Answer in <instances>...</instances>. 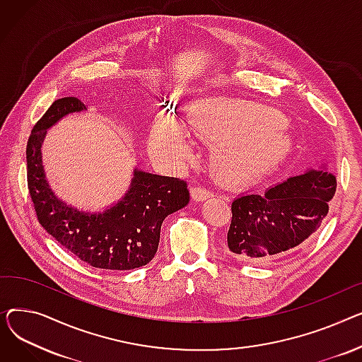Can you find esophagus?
Masks as SVG:
<instances>
[{
	"label": "esophagus",
	"instance_id": "34e87169",
	"mask_svg": "<svg viewBox=\"0 0 362 362\" xmlns=\"http://www.w3.org/2000/svg\"><path fill=\"white\" fill-rule=\"evenodd\" d=\"M189 193H191V197H193V200H196V202H204L214 196L211 194V191H209L203 187H193L189 189Z\"/></svg>",
	"mask_w": 362,
	"mask_h": 362
}]
</instances>
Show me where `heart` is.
<instances>
[{
    "label": "heart",
    "instance_id": "1",
    "mask_svg": "<svg viewBox=\"0 0 362 362\" xmlns=\"http://www.w3.org/2000/svg\"><path fill=\"white\" fill-rule=\"evenodd\" d=\"M285 117L270 106L210 96L185 108V125L210 144V165L228 181H248L270 173L291 152ZM151 153L166 162L189 158L180 125L166 115L155 118L148 137Z\"/></svg>",
    "mask_w": 362,
    "mask_h": 362
}]
</instances>
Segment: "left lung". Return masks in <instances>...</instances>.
Here are the masks:
<instances>
[{
    "instance_id": "left-lung-1",
    "label": "left lung",
    "mask_w": 362,
    "mask_h": 362,
    "mask_svg": "<svg viewBox=\"0 0 362 362\" xmlns=\"http://www.w3.org/2000/svg\"><path fill=\"white\" fill-rule=\"evenodd\" d=\"M336 177L325 168L269 187L264 193L238 196L232 202L228 248L232 256L266 264L304 247L327 216Z\"/></svg>"
}]
</instances>
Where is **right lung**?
Instances as JSON below:
<instances>
[{"instance_id":"1","label":"right lung","mask_w":362,"mask_h":362,"mask_svg":"<svg viewBox=\"0 0 362 362\" xmlns=\"http://www.w3.org/2000/svg\"><path fill=\"white\" fill-rule=\"evenodd\" d=\"M86 110L77 98L57 99L33 127L26 160L37 221L64 248L93 267L132 270L146 266L158 251L165 218L188 204L187 184L136 168L125 196L103 211H83L58 199L42 165V143L47 130L61 118Z\"/></svg>"}]
</instances>
